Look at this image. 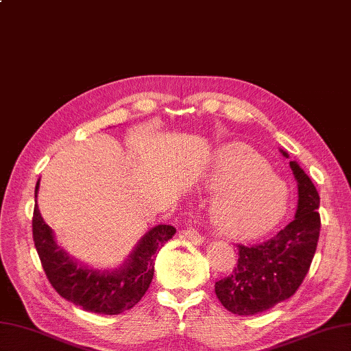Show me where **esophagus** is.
I'll use <instances>...</instances> for the list:
<instances>
[{
	"label": "esophagus",
	"instance_id": "esophagus-1",
	"mask_svg": "<svg viewBox=\"0 0 351 351\" xmlns=\"http://www.w3.org/2000/svg\"><path fill=\"white\" fill-rule=\"evenodd\" d=\"M184 236L189 241H191L193 243H195V245H197V243H202L203 242V236L197 232V229H195V227H189V229L186 230H184Z\"/></svg>",
	"mask_w": 351,
	"mask_h": 351
}]
</instances>
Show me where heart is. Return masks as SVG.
Here are the masks:
<instances>
[{
	"mask_svg": "<svg viewBox=\"0 0 351 351\" xmlns=\"http://www.w3.org/2000/svg\"><path fill=\"white\" fill-rule=\"evenodd\" d=\"M210 219L217 230L233 238L258 236L280 221L287 206V186L269 172L267 161L242 143L219 149L206 178Z\"/></svg>",
	"mask_w": 351,
	"mask_h": 351,
	"instance_id": "heart-1",
	"label": "heart"
}]
</instances>
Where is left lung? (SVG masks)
Here are the masks:
<instances>
[{
	"label": "left lung",
	"instance_id": "1",
	"mask_svg": "<svg viewBox=\"0 0 351 351\" xmlns=\"http://www.w3.org/2000/svg\"><path fill=\"white\" fill-rule=\"evenodd\" d=\"M290 167L299 191L295 219L265 242L238 243L239 256L232 274L215 282L218 300L233 314L254 315L289 299L311 266L322 227L317 213L320 195L296 161H290Z\"/></svg>",
	"mask_w": 351,
	"mask_h": 351
}]
</instances>
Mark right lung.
<instances>
[{
  "instance_id": "right-lung-1",
  "label": "right lung",
  "mask_w": 351,
  "mask_h": 351,
  "mask_svg": "<svg viewBox=\"0 0 351 351\" xmlns=\"http://www.w3.org/2000/svg\"><path fill=\"white\" fill-rule=\"evenodd\" d=\"M37 191L38 181L36 197ZM175 232L173 226H156L143 236L124 266L112 274H100L77 266L58 250L51 227L43 221L37 205L32 214V239L51 286L61 298L85 311L106 315L124 313L145 296L154 276L156 252L173 238Z\"/></svg>"
}]
</instances>
